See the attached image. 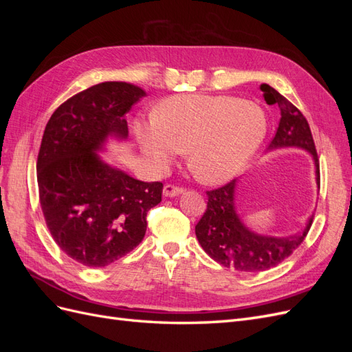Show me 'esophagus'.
<instances>
[{
    "mask_svg": "<svg viewBox=\"0 0 352 352\" xmlns=\"http://www.w3.org/2000/svg\"><path fill=\"white\" fill-rule=\"evenodd\" d=\"M182 192H184V188L170 185V184L164 185V189H163L164 197H177L179 194H182Z\"/></svg>",
    "mask_w": 352,
    "mask_h": 352,
    "instance_id": "34e87169",
    "label": "esophagus"
}]
</instances>
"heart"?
<instances>
[{"label":"heart","instance_id":"1","mask_svg":"<svg viewBox=\"0 0 352 352\" xmlns=\"http://www.w3.org/2000/svg\"><path fill=\"white\" fill-rule=\"evenodd\" d=\"M267 131L260 105L228 95H179L162 104L155 119L136 122L135 133L148 162L164 170L188 151L192 173L217 185L239 175Z\"/></svg>","mask_w":352,"mask_h":352}]
</instances>
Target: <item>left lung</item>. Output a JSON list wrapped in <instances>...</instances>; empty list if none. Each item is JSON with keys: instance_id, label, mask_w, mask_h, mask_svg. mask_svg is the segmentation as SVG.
I'll return each mask as SVG.
<instances>
[{"instance_id": "8db88e82", "label": "left lung", "mask_w": 352, "mask_h": 352, "mask_svg": "<svg viewBox=\"0 0 352 352\" xmlns=\"http://www.w3.org/2000/svg\"><path fill=\"white\" fill-rule=\"evenodd\" d=\"M260 89L269 105L280 109V122L267 150L296 146L311 154L316 167V180L320 184V167L310 126L302 113L270 85L263 83ZM238 180L225 186L207 190V210L197 223L195 235L210 257L225 267L243 273L264 272L282 263L300 247L313 225V216L305 228L289 236H267L255 233L243 225L236 211Z\"/></svg>"}]
</instances>
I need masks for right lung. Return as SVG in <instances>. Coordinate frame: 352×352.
Returning a JSON list of instances; mask_svg holds the SVG:
<instances>
[{"label":"right lung","instance_id":"add662e5","mask_svg":"<svg viewBox=\"0 0 352 352\" xmlns=\"http://www.w3.org/2000/svg\"><path fill=\"white\" fill-rule=\"evenodd\" d=\"M145 91L102 82L52 113L38 154L39 202L52 239L70 258L105 267L141 243L162 182H142L97 154L109 136L127 140L126 113Z\"/></svg>","mask_w":352,"mask_h":352}]
</instances>
